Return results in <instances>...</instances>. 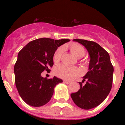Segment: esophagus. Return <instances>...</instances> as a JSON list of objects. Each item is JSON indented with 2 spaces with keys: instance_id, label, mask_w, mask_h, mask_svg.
<instances>
[{
  "instance_id": "1",
  "label": "esophagus",
  "mask_w": 125,
  "mask_h": 125,
  "mask_svg": "<svg viewBox=\"0 0 125 125\" xmlns=\"http://www.w3.org/2000/svg\"><path fill=\"white\" fill-rule=\"evenodd\" d=\"M63 82L64 83H66V84H69L71 83V82L70 81H66V80H64L63 81Z\"/></svg>"
}]
</instances>
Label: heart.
Segmentation results:
<instances>
[{"label": "heart", "mask_w": 125, "mask_h": 125, "mask_svg": "<svg viewBox=\"0 0 125 125\" xmlns=\"http://www.w3.org/2000/svg\"><path fill=\"white\" fill-rule=\"evenodd\" d=\"M70 50L72 53L77 58L83 57L86 53L85 49L81 44L73 43L70 45ZM64 51L63 46L59 47L55 51L53 57V61L54 63H58L61 61L62 56ZM84 64H87L86 61H83ZM54 73L57 76L66 80H72L80 76L82 73L81 71L76 67L67 66L64 64H60L54 69Z\"/></svg>", "instance_id": "heart-1"}]
</instances>
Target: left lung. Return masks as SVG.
Here are the masks:
<instances>
[{
  "instance_id": "obj_1",
  "label": "left lung",
  "mask_w": 125,
  "mask_h": 125,
  "mask_svg": "<svg viewBox=\"0 0 125 125\" xmlns=\"http://www.w3.org/2000/svg\"><path fill=\"white\" fill-rule=\"evenodd\" d=\"M84 46L90 55L89 71L79 82L80 89L71 94L73 101L83 109H90L96 107L106 98L113 82V66L109 54L97 43L84 39H75ZM84 81V85L82 84Z\"/></svg>"
}]
</instances>
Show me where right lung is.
I'll return each instance as SVG.
<instances>
[{
    "label": "right lung",
    "mask_w": 125,
    "mask_h": 125,
    "mask_svg": "<svg viewBox=\"0 0 125 125\" xmlns=\"http://www.w3.org/2000/svg\"><path fill=\"white\" fill-rule=\"evenodd\" d=\"M69 41L38 39L30 42L19 52L14 66L15 84L21 99L27 104L39 107L51 100L54 87L63 81L55 76L48 79L41 74L44 71H51L55 51Z\"/></svg>",
    "instance_id": "right-lung-1"
}]
</instances>
